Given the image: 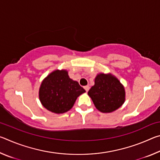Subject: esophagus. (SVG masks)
<instances>
[{
  "instance_id": "1",
  "label": "esophagus",
  "mask_w": 160,
  "mask_h": 160,
  "mask_svg": "<svg viewBox=\"0 0 160 160\" xmlns=\"http://www.w3.org/2000/svg\"><path fill=\"white\" fill-rule=\"evenodd\" d=\"M84 89H85V91L87 92H88L89 91V90H90V87L88 86V85H87V86H85V87H84Z\"/></svg>"
}]
</instances>
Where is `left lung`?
Returning a JSON list of instances; mask_svg holds the SVG:
<instances>
[{"mask_svg":"<svg viewBox=\"0 0 160 160\" xmlns=\"http://www.w3.org/2000/svg\"><path fill=\"white\" fill-rule=\"evenodd\" d=\"M94 106L102 113L118 109L125 102L124 87L111 73H99L94 79V85L88 92Z\"/></svg>","mask_w":160,"mask_h":160,"instance_id":"1","label":"left lung"}]
</instances>
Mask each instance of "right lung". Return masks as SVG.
Returning a JSON list of instances; mask_svg holds the SVG:
<instances>
[{
    "label": "right lung",
    "mask_w": 160,
    "mask_h": 160,
    "mask_svg": "<svg viewBox=\"0 0 160 160\" xmlns=\"http://www.w3.org/2000/svg\"><path fill=\"white\" fill-rule=\"evenodd\" d=\"M85 90L77 81L70 79L66 70H56L41 84L39 97L42 104L55 113H63L73 107L75 101Z\"/></svg>",
    "instance_id": "1"
}]
</instances>
